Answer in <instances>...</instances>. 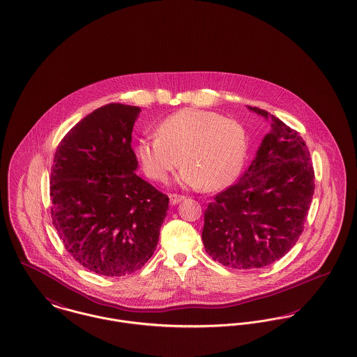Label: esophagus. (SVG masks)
<instances>
[{"mask_svg": "<svg viewBox=\"0 0 357 357\" xmlns=\"http://www.w3.org/2000/svg\"><path fill=\"white\" fill-rule=\"evenodd\" d=\"M182 199H185V195H181V194H175V192L169 194V202H171L172 205H176V204H178V202H181Z\"/></svg>", "mask_w": 357, "mask_h": 357, "instance_id": "esophagus-1", "label": "esophagus"}]
</instances>
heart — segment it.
<instances>
[{"label":"heart","instance_id":"1","mask_svg":"<svg viewBox=\"0 0 357 357\" xmlns=\"http://www.w3.org/2000/svg\"><path fill=\"white\" fill-rule=\"evenodd\" d=\"M246 149L245 129L235 119L215 111L183 109L160 122L158 136L139 139L137 155L145 174L156 182H165L182 162L185 185L218 190L236 178Z\"/></svg>","mask_w":357,"mask_h":357}]
</instances>
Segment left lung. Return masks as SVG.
Wrapping results in <instances>:
<instances>
[{"label": "left lung", "instance_id": "obj_1", "mask_svg": "<svg viewBox=\"0 0 357 357\" xmlns=\"http://www.w3.org/2000/svg\"><path fill=\"white\" fill-rule=\"evenodd\" d=\"M272 130L242 178L215 195L204 213L202 242L222 266L255 269L282 258L302 235L315 189L301 133L258 107Z\"/></svg>", "mask_w": 357, "mask_h": 357}]
</instances>
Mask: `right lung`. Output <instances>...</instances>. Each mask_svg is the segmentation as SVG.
<instances>
[{
  "label": "right lung",
  "instance_id": "1",
  "mask_svg": "<svg viewBox=\"0 0 357 357\" xmlns=\"http://www.w3.org/2000/svg\"><path fill=\"white\" fill-rule=\"evenodd\" d=\"M136 106L110 103L62 138L50 174L52 219L66 251L98 275H130L158 246L168 197L135 172Z\"/></svg>",
  "mask_w": 357,
  "mask_h": 357
}]
</instances>
